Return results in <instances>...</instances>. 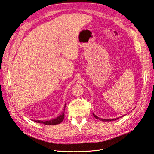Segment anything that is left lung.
<instances>
[{"instance_id":"obj_1","label":"left lung","mask_w":154,"mask_h":154,"mask_svg":"<svg viewBox=\"0 0 154 154\" xmlns=\"http://www.w3.org/2000/svg\"><path fill=\"white\" fill-rule=\"evenodd\" d=\"M93 116H94V117L96 118V119H100V120H101V121H102V122H112V121H114V120H116V119H119V118H115V119H102V118H99V117H97V116H96L94 114H93ZM125 116V115H124ZM122 116V117H123V116ZM121 118V117H120Z\"/></svg>"}]
</instances>
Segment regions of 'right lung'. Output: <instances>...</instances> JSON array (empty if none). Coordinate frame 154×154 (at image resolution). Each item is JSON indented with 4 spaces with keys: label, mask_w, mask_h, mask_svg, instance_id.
I'll use <instances>...</instances> for the list:
<instances>
[{
    "label": "right lung",
    "mask_w": 154,
    "mask_h": 154,
    "mask_svg": "<svg viewBox=\"0 0 154 154\" xmlns=\"http://www.w3.org/2000/svg\"><path fill=\"white\" fill-rule=\"evenodd\" d=\"M65 108H66V105H65V107H64V110H65ZM63 119H64V111L63 112H62L59 116H58L57 118H54L53 119H51L48 121H41V120H34V121L36 123H43L44 125H58V124H60V123H62L63 122Z\"/></svg>",
    "instance_id": "add662e5"
}]
</instances>
